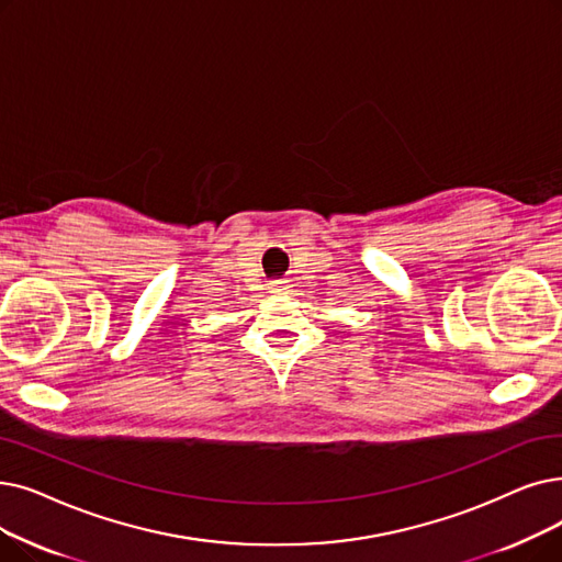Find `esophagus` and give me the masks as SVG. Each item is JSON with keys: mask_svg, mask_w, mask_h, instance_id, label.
<instances>
[{"mask_svg": "<svg viewBox=\"0 0 562 562\" xmlns=\"http://www.w3.org/2000/svg\"><path fill=\"white\" fill-rule=\"evenodd\" d=\"M268 289H271V291H282V289H286L282 282H273L271 286H268Z\"/></svg>", "mask_w": 562, "mask_h": 562, "instance_id": "1", "label": "esophagus"}]
</instances>
